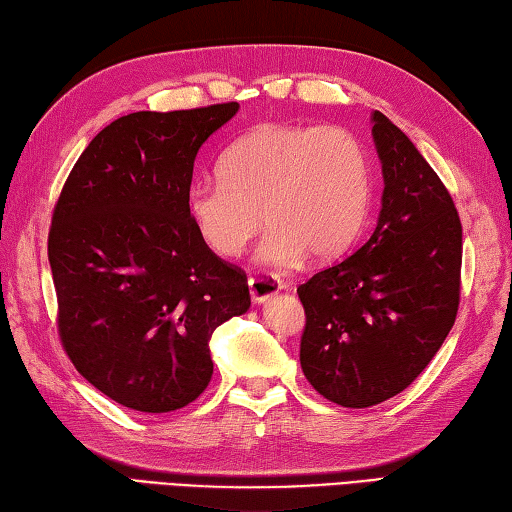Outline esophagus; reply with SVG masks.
Listing matches in <instances>:
<instances>
[{"instance_id": "1", "label": "esophagus", "mask_w": 512, "mask_h": 512, "mask_svg": "<svg viewBox=\"0 0 512 512\" xmlns=\"http://www.w3.org/2000/svg\"><path fill=\"white\" fill-rule=\"evenodd\" d=\"M283 280L271 271H258V274L249 276V294L256 302H265L271 296H276L280 289H283Z\"/></svg>"}]
</instances>
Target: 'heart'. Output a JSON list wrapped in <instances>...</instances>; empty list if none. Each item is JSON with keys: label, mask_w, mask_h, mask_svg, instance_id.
I'll use <instances>...</instances> for the list:
<instances>
[{"label": "heart", "mask_w": 512, "mask_h": 512, "mask_svg": "<svg viewBox=\"0 0 512 512\" xmlns=\"http://www.w3.org/2000/svg\"><path fill=\"white\" fill-rule=\"evenodd\" d=\"M221 181L194 183L185 207L201 241L218 256H238L271 225L258 256L289 267L309 252L340 256L364 225L371 163L356 134L340 125L263 123L218 161Z\"/></svg>", "instance_id": "b5f03b06"}]
</instances>
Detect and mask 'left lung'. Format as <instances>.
<instances>
[{"instance_id": "1", "label": "left lung", "mask_w": 512, "mask_h": 512, "mask_svg": "<svg viewBox=\"0 0 512 512\" xmlns=\"http://www.w3.org/2000/svg\"><path fill=\"white\" fill-rule=\"evenodd\" d=\"M373 141L384 176L378 225L356 254L298 287L302 373L347 409L409 387L451 331L462 289V223L446 185L382 112Z\"/></svg>"}]
</instances>
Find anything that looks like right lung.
Instances as JSON below:
<instances>
[{"label":"right lung","mask_w":512,"mask_h":512,"mask_svg":"<svg viewBox=\"0 0 512 512\" xmlns=\"http://www.w3.org/2000/svg\"><path fill=\"white\" fill-rule=\"evenodd\" d=\"M236 112L229 101L112 121L52 210L59 340L83 378L128 409L194 402L212 380L214 329L252 305L245 271L198 238L185 207L196 152Z\"/></svg>","instance_id":"add662e5"}]
</instances>
